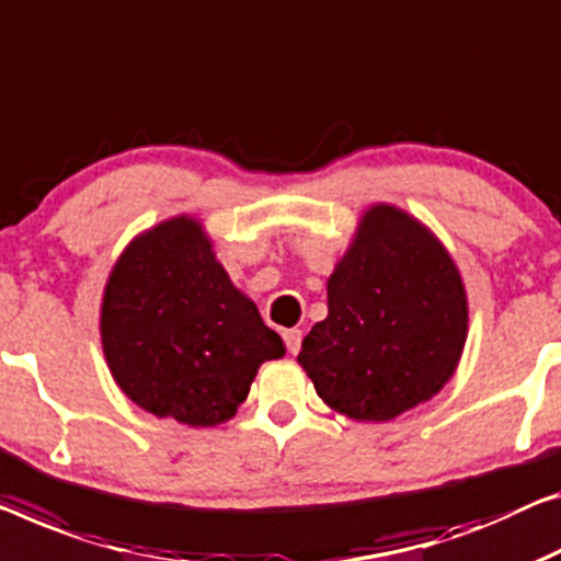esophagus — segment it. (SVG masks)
<instances>
[{
	"mask_svg": "<svg viewBox=\"0 0 561 561\" xmlns=\"http://www.w3.org/2000/svg\"><path fill=\"white\" fill-rule=\"evenodd\" d=\"M282 337H284V345H287V353L297 355L299 347H302V330H297V328L284 330Z\"/></svg>",
	"mask_w": 561,
	"mask_h": 561,
	"instance_id": "obj_1",
	"label": "esophagus"
}]
</instances>
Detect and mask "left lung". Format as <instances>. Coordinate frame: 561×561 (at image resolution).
<instances>
[{
  "label": "left lung",
  "instance_id": "obj_1",
  "mask_svg": "<svg viewBox=\"0 0 561 561\" xmlns=\"http://www.w3.org/2000/svg\"><path fill=\"white\" fill-rule=\"evenodd\" d=\"M328 309L297 360L317 396L355 421H390L425 403L461 360V274L440 241L396 206L365 211L328 282Z\"/></svg>",
  "mask_w": 561,
  "mask_h": 561
}]
</instances>
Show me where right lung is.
Wrapping results in <instances>:
<instances>
[{"label":"right lung","instance_id":"add662e5","mask_svg":"<svg viewBox=\"0 0 561 561\" xmlns=\"http://www.w3.org/2000/svg\"><path fill=\"white\" fill-rule=\"evenodd\" d=\"M100 334L133 403L204 428L237 413L259 365L284 355L279 334L233 287L188 216L158 224L125 249L107 279Z\"/></svg>","mask_w":561,"mask_h":561}]
</instances>
